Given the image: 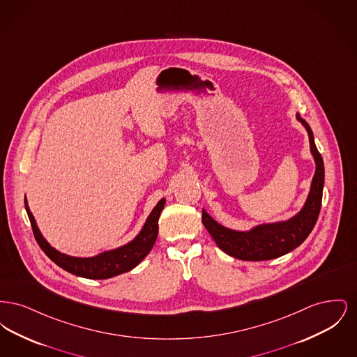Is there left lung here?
<instances>
[{"label":"left lung","instance_id":"1","mask_svg":"<svg viewBox=\"0 0 357 357\" xmlns=\"http://www.w3.org/2000/svg\"><path fill=\"white\" fill-rule=\"evenodd\" d=\"M305 127L309 136L310 153L313 155L316 171L310 190L303 208L287 221L257 225L248 231L233 230L222 226L206 210H202V223L218 248L226 255L243 261H266L287 255L300 246L313 230L321 208L324 188V162L321 153L314 144L313 132L305 120L296 115Z\"/></svg>","mask_w":357,"mask_h":357}]
</instances>
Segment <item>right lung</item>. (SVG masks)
<instances>
[{
    "label": "right lung",
    "mask_w": 357,
    "mask_h": 357,
    "mask_svg": "<svg viewBox=\"0 0 357 357\" xmlns=\"http://www.w3.org/2000/svg\"><path fill=\"white\" fill-rule=\"evenodd\" d=\"M165 204H166L165 198L158 202V204L153 207V211L150 213L144 226L142 227L140 233L128 243L112 250L102 252L100 255L83 258V257L64 255L56 250L54 248H52L48 241L43 237L41 231L38 230L33 214L31 213V208L25 198V210L28 213L29 221L32 225L34 238L38 246L43 249V252L61 269L89 280L111 278V277L119 275L121 273L130 272L131 269L135 268L136 265H139L143 261V258H146V255H149L153 249V243L158 237V230H159L158 221Z\"/></svg>",
    "instance_id": "right-lung-1"
}]
</instances>
